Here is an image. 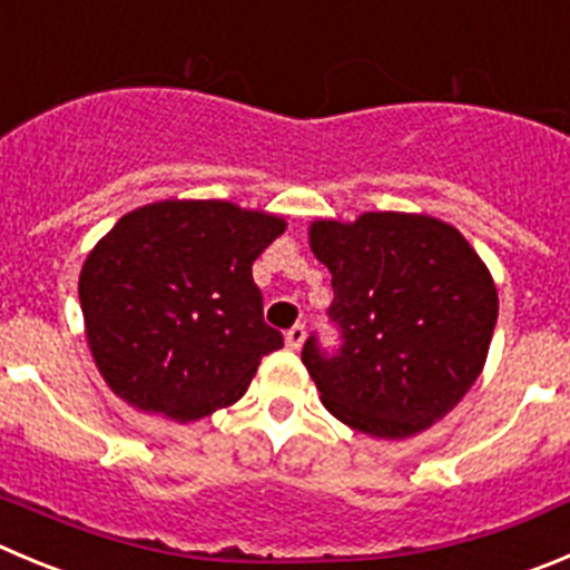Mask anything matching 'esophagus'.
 I'll use <instances>...</instances> for the list:
<instances>
[{
    "instance_id": "esophagus-1",
    "label": "esophagus",
    "mask_w": 570,
    "mask_h": 570,
    "mask_svg": "<svg viewBox=\"0 0 570 570\" xmlns=\"http://www.w3.org/2000/svg\"><path fill=\"white\" fill-rule=\"evenodd\" d=\"M286 348H292V351H297L303 345V340H306V328L301 326V323H297V326H292L289 332H286Z\"/></svg>"
}]
</instances>
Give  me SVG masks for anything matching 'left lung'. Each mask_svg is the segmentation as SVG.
I'll return each instance as SVG.
<instances>
[{
	"label": "left lung",
	"mask_w": 570,
	"mask_h": 570,
	"mask_svg": "<svg viewBox=\"0 0 570 570\" xmlns=\"http://www.w3.org/2000/svg\"><path fill=\"white\" fill-rule=\"evenodd\" d=\"M309 247L332 273L328 315L343 328L337 357L315 337L303 345L326 411L393 441L441 422L481 376L498 321L481 255L453 225L399 210L315 219Z\"/></svg>",
	"instance_id": "left-lung-1"
}]
</instances>
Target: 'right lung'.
Here are the masks:
<instances>
[{"instance_id": "1", "label": "right lung", "mask_w": 570, "mask_h": 570, "mask_svg": "<svg viewBox=\"0 0 570 570\" xmlns=\"http://www.w3.org/2000/svg\"><path fill=\"white\" fill-rule=\"evenodd\" d=\"M286 219L225 199L142 205L89 249L78 278L83 334L100 376L140 413L196 422L247 393L264 354L253 261Z\"/></svg>"}]
</instances>
